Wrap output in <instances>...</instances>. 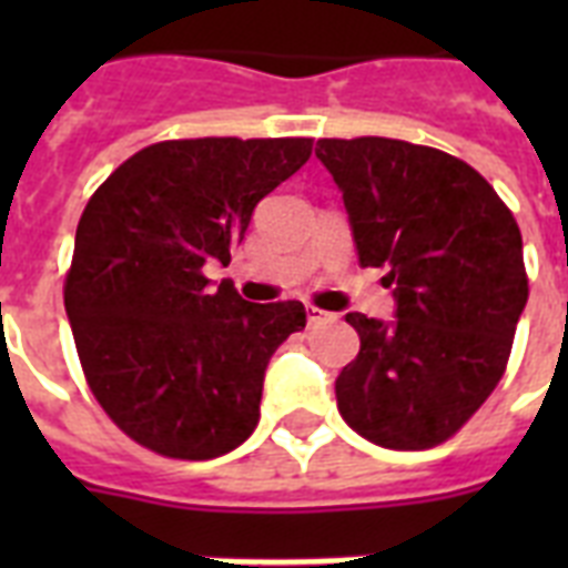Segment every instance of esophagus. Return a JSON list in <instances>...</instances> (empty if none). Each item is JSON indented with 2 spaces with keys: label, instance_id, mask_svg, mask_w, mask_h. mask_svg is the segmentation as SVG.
I'll return each instance as SVG.
<instances>
[{
  "label": "esophagus",
  "instance_id": "obj_1",
  "mask_svg": "<svg viewBox=\"0 0 568 568\" xmlns=\"http://www.w3.org/2000/svg\"><path fill=\"white\" fill-rule=\"evenodd\" d=\"M333 318H336L333 312L315 310V306H312V310H306V324H310V327H324V324H329Z\"/></svg>",
  "mask_w": 568,
  "mask_h": 568
}]
</instances>
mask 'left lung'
<instances>
[{"mask_svg": "<svg viewBox=\"0 0 568 568\" xmlns=\"http://www.w3.org/2000/svg\"><path fill=\"white\" fill-rule=\"evenodd\" d=\"M363 267H386L395 318L347 312L359 354L338 413L379 448L450 439L493 395L528 303L521 232L489 182L454 155L395 138H321Z\"/></svg>", "mask_w": 568, "mask_h": 568, "instance_id": "obj_1", "label": "left lung"}]
</instances>
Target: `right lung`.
I'll list each match as a JSON object with an SVG mask.
<instances>
[{
  "label": "right lung",
  "mask_w": 568,
  "mask_h": 568,
  "mask_svg": "<svg viewBox=\"0 0 568 568\" xmlns=\"http://www.w3.org/2000/svg\"><path fill=\"white\" fill-rule=\"evenodd\" d=\"M310 155L312 138L162 141L84 205L67 318L93 397L138 445L212 459L256 430L267 363L306 310L209 288L203 267L230 265L258 200Z\"/></svg>",
  "instance_id": "right-lung-1"
}]
</instances>
